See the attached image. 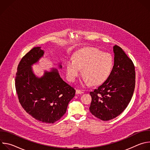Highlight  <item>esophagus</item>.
Returning a JSON list of instances; mask_svg holds the SVG:
<instances>
[{"mask_svg": "<svg viewBox=\"0 0 150 150\" xmlns=\"http://www.w3.org/2000/svg\"><path fill=\"white\" fill-rule=\"evenodd\" d=\"M82 93H83V92L79 90H76V94H82Z\"/></svg>", "mask_w": 150, "mask_h": 150, "instance_id": "34e87169", "label": "esophagus"}]
</instances>
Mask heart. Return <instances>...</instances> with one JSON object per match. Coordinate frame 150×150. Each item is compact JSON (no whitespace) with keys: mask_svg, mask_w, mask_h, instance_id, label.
<instances>
[{"mask_svg":"<svg viewBox=\"0 0 150 150\" xmlns=\"http://www.w3.org/2000/svg\"><path fill=\"white\" fill-rule=\"evenodd\" d=\"M114 67L113 56L94 47L82 49L67 62V74L69 81L74 82L82 69L83 82L97 85L104 82L110 76Z\"/></svg>","mask_w":150,"mask_h":150,"instance_id":"b5f03b06","label":"heart"}]
</instances>
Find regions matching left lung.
<instances>
[{"label":"left lung","mask_w":150,"mask_h":150,"mask_svg":"<svg viewBox=\"0 0 150 150\" xmlns=\"http://www.w3.org/2000/svg\"><path fill=\"white\" fill-rule=\"evenodd\" d=\"M114 67L104 82L90 93V111L96 117L109 120L121 114L129 104L135 85V67L122 48L113 46Z\"/></svg>","instance_id":"8db88e82"}]
</instances>
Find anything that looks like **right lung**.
Listing matches in <instances>:
<instances>
[{"instance_id":"right-lung-1","label":"right lung","mask_w":150,"mask_h":150,"mask_svg":"<svg viewBox=\"0 0 150 150\" xmlns=\"http://www.w3.org/2000/svg\"><path fill=\"white\" fill-rule=\"evenodd\" d=\"M44 54L40 47H35L22 58L17 68L15 88L27 113L41 122L53 123L66 113L75 90L61 78L56 68L45 70L40 77L35 75L32 66ZM58 68H62L61 63Z\"/></svg>"}]
</instances>
